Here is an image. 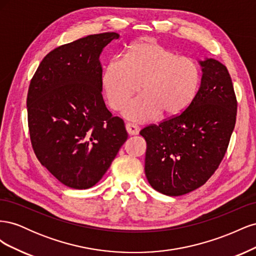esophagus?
Returning a JSON list of instances; mask_svg holds the SVG:
<instances>
[{
	"instance_id": "esophagus-1",
	"label": "esophagus",
	"mask_w": 256,
	"mask_h": 256,
	"mask_svg": "<svg viewBox=\"0 0 256 256\" xmlns=\"http://www.w3.org/2000/svg\"><path fill=\"white\" fill-rule=\"evenodd\" d=\"M126 129H127V132L130 136H136L138 134V131H140V127L136 125V124H131V122L126 124Z\"/></svg>"
}]
</instances>
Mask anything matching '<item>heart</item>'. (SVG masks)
I'll return each mask as SVG.
<instances>
[{
    "instance_id": "heart-1",
    "label": "heart",
    "mask_w": 256,
    "mask_h": 256,
    "mask_svg": "<svg viewBox=\"0 0 256 256\" xmlns=\"http://www.w3.org/2000/svg\"><path fill=\"white\" fill-rule=\"evenodd\" d=\"M202 74L194 60L164 46L141 40L127 50L125 60L115 58L104 68L102 84L108 104L122 109L138 90L142 94L126 106L122 114L134 122L150 120L162 111L172 116L184 112L196 97Z\"/></svg>"
}]
</instances>
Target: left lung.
I'll return each mask as SVG.
<instances>
[{
	"label": "left lung",
	"mask_w": 256,
	"mask_h": 256,
	"mask_svg": "<svg viewBox=\"0 0 256 256\" xmlns=\"http://www.w3.org/2000/svg\"><path fill=\"white\" fill-rule=\"evenodd\" d=\"M203 76L192 104L180 114L140 131L146 141L145 175L152 187L178 196L203 186L226 152L237 100L228 68L200 60Z\"/></svg>",
	"instance_id": "8db88e82"
}]
</instances>
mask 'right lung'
Segmentation results:
<instances>
[{"label":"right lung","mask_w":256,"mask_h":256,"mask_svg":"<svg viewBox=\"0 0 256 256\" xmlns=\"http://www.w3.org/2000/svg\"><path fill=\"white\" fill-rule=\"evenodd\" d=\"M120 35H88L49 52L28 92V131L40 164L72 189L102 180L125 143L124 120L106 109L102 97L104 48Z\"/></svg>","instance_id":"obj_1"}]
</instances>
